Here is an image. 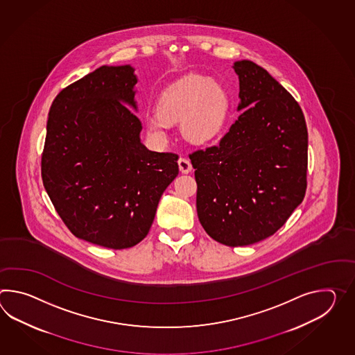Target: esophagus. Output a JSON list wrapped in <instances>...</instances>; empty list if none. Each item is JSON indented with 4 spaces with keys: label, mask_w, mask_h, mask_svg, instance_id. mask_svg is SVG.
<instances>
[{
    "label": "esophagus",
    "mask_w": 355,
    "mask_h": 355,
    "mask_svg": "<svg viewBox=\"0 0 355 355\" xmlns=\"http://www.w3.org/2000/svg\"><path fill=\"white\" fill-rule=\"evenodd\" d=\"M178 166H180V171H181L182 173L187 174L192 171V164H191L189 159H180L178 160Z\"/></svg>",
    "instance_id": "1"
}]
</instances>
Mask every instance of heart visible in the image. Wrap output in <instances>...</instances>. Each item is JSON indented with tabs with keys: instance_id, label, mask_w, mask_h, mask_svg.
Returning <instances> with one entry per match:
<instances>
[{
	"instance_id": "b5f03b06",
	"label": "heart",
	"mask_w": 355,
	"mask_h": 355,
	"mask_svg": "<svg viewBox=\"0 0 355 355\" xmlns=\"http://www.w3.org/2000/svg\"><path fill=\"white\" fill-rule=\"evenodd\" d=\"M155 110L157 113L148 116L145 122L155 141L166 142L168 123L181 121L184 139L202 145L224 130L230 113V96L218 80L191 73L160 93Z\"/></svg>"
}]
</instances>
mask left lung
<instances>
[{
	"label": "left lung",
	"mask_w": 355,
	"mask_h": 355,
	"mask_svg": "<svg viewBox=\"0 0 355 355\" xmlns=\"http://www.w3.org/2000/svg\"><path fill=\"white\" fill-rule=\"evenodd\" d=\"M238 110L218 146L189 154L198 220L221 245L257 243L283 227L307 189L308 132L292 94L265 69L243 60Z\"/></svg>",
	"instance_id": "left-lung-1"
}]
</instances>
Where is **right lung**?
I'll return each instance as SVG.
<instances>
[{"label":"right lung","mask_w":355,"mask_h":355,"mask_svg":"<svg viewBox=\"0 0 355 355\" xmlns=\"http://www.w3.org/2000/svg\"><path fill=\"white\" fill-rule=\"evenodd\" d=\"M131 66H102L62 89L48 113L42 180L72 234L123 250L149 233L178 155L140 141Z\"/></svg>","instance_id":"1"}]
</instances>
